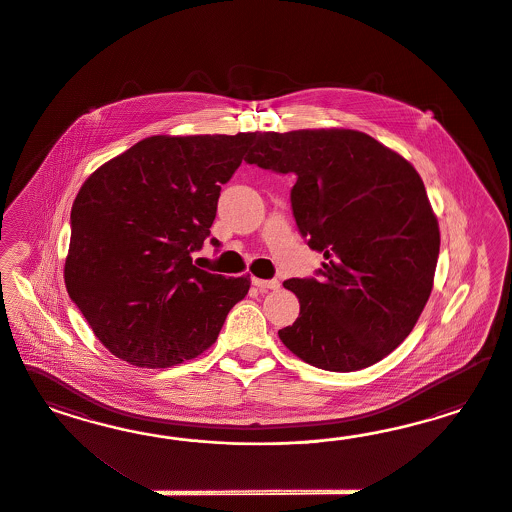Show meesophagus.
Segmentation results:
<instances>
[{"instance_id": "esophagus-1", "label": "esophagus", "mask_w": 512, "mask_h": 512, "mask_svg": "<svg viewBox=\"0 0 512 512\" xmlns=\"http://www.w3.org/2000/svg\"><path fill=\"white\" fill-rule=\"evenodd\" d=\"M253 285L259 289V291H276L279 289L278 279H259L253 278Z\"/></svg>"}]
</instances>
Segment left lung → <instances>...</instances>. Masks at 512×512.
Masks as SVG:
<instances>
[{
    "label": "left lung",
    "mask_w": 512,
    "mask_h": 512,
    "mask_svg": "<svg viewBox=\"0 0 512 512\" xmlns=\"http://www.w3.org/2000/svg\"><path fill=\"white\" fill-rule=\"evenodd\" d=\"M249 165L295 172L293 214L323 253L319 279H287L300 315L283 345L315 368L355 372L387 357L417 325L439 255V223L415 167L355 129L264 131Z\"/></svg>",
    "instance_id": "8db88e82"
}]
</instances>
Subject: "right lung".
Returning <instances> with one entry per match:
<instances>
[{
    "label": "right lung",
    "mask_w": 512,
    "mask_h": 512,
    "mask_svg": "<svg viewBox=\"0 0 512 512\" xmlns=\"http://www.w3.org/2000/svg\"><path fill=\"white\" fill-rule=\"evenodd\" d=\"M257 133L154 135L88 176L71 210L63 279L93 334L137 368H171L216 343L249 274L191 261L216 219L221 184Z\"/></svg>",
    "instance_id": "right-lung-1"
}]
</instances>
